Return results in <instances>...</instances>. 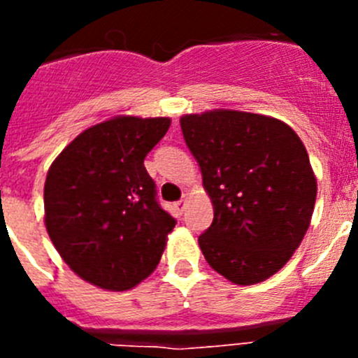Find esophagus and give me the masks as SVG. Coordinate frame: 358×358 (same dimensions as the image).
<instances>
[{
  "instance_id": "obj_1",
  "label": "esophagus",
  "mask_w": 358,
  "mask_h": 358,
  "mask_svg": "<svg viewBox=\"0 0 358 358\" xmlns=\"http://www.w3.org/2000/svg\"><path fill=\"white\" fill-rule=\"evenodd\" d=\"M173 206H176L177 213H182V211L186 210V206H188V201H186V199H181V201H177Z\"/></svg>"
}]
</instances>
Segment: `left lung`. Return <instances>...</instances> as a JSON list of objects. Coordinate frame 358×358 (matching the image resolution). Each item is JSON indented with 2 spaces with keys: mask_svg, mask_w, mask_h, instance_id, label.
<instances>
[{
  "mask_svg": "<svg viewBox=\"0 0 358 358\" xmlns=\"http://www.w3.org/2000/svg\"><path fill=\"white\" fill-rule=\"evenodd\" d=\"M181 129L213 204L202 255L231 283L267 280L299 248L314 213L305 145L287 123L242 110L186 115Z\"/></svg>",
  "mask_w": 358,
  "mask_h": 358,
  "instance_id": "8db88e82",
  "label": "left lung"
}]
</instances>
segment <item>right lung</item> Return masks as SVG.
I'll return each instance as SVG.
<instances>
[{"instance_id":"1","label":"right lung","mask_w":358,"mask_h":358,"mask_svg":"<svg viewBox=\"0 0 358 358\" xmlns=\"http://www.w3.org/2000/svg\"><path fill=\"white\" fill-rule=\"evenodd\" d=\"M170 118L116 116L78 134L44 182V224L82 280L129 290L157 267L176 218L159 206L145 157Z\"/></svg>"}]
</instances>
